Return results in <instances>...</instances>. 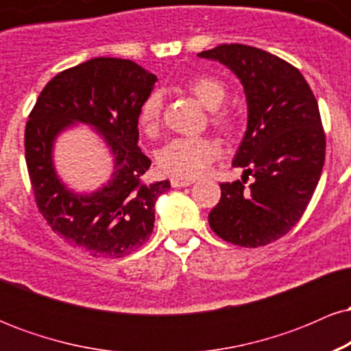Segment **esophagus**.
<instances>
[{
	"mask_svg": "<svg viewBox=\"0 0 351 351\" xmlns=\"http://www.w3.org/2000/svg\"><path fill=\"white\" fill-rule=\"evenodd\" d=\"M195 183V180H180V178H171V186L173 188H184L191 186Z\"/></svg>",
	"mask_w": 351,
	"mask_h": 351,
	"instance_id": "1",
	"label": "esophagus"
}]
</instances>
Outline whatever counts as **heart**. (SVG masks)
<instances>
[{
	"mask_svg": "<svg viewBox=\"0 0 351 351\" xmlns=\"http://www.w3.org/2000/svg\"><path fill=\"white\" fill-rule=\"evenodd\" d=\"M186 88L208 110H217L228 95L226 86L219 79L209 75H198L188 80ZM162 110V92H152L140 107L138 120L145 132L152 134L158 128ZM215 123L223 128H231L232 119L228 114H216ZM219 155V143L211 136H178L163 145L158 152V165L167 175L176 178H196L206 171V168Z\"/></svg>",
	"mask_w": 351,
	"mask_h": 351,
	"instance_id": "heart-1",
	"label": "heart"
}]
</instances>
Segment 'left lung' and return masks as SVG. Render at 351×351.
Instances as JSON below:
<instances>
[{
  "label": "left lung",
  "mask_w": 351,
  "mask_h": 351,
  "mask_svg": "<svg viewBox=\"0 0 351 351\" xmlns=\"http://www.w3.org/2000/svg\"><path fill=\"white\" fill-rule=\"evenodd\" d=\"M198 58L226 66L244 87L247 127L232 167L243 181L221 183L209 226L221 239L261 247L287 234L312 199L325 163V134L312 88L299 69L243 44H221ZM254 178L249 187L245 178Z\"/></svg>",
  "instance_id": "1"
}]
</instances>
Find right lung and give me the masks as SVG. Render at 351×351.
<instances>
[{
    "mask_svg": "<svg viewBox=\"0 0 351 351\" xmlns=\"http://www.w3.org/2000/svg\"><path fill=\"white\" fill-rule=\"evenodd\" d=\"M155 82L132 60H86L46 84L26 123V165L39 211L52 231L94 257H123L147 243L156 199L170 189L168 180L142 181L152 162L140 150L136 127ZM79 123L101 136L114 163L90 193L67 187L53 165L55 140Z\"/></svg>",
    "mask_w": 351,
    "mask_h": 351,
    "instance_id": "add662e5",
    "label": "right lung"
}]
</instances>
